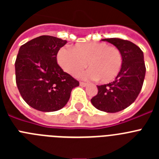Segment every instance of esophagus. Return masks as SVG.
Wrapping results in <instances>:
<instances>
[{
  "mask_svg": "<svg viewBox=\"0 0 159 159\" xmlns=\"http://www.w3.org/2000/svg\"><path fill=\"white\" fill-rule=\"evenodd\" d=\"M80 85L81 87H86L87 85H88V84H86V83L84 82H80Z\"/></svg>",
  "mask_w": 159,
  "mask_h": 159,
  "instance_id": "1",
  "label": "esophagus"
}]
</instances>
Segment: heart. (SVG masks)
I'll return each mask as SVG.
<instances>
[{"instance_id":"heart-1","label":"heart","mask_w":159,"mask_h":159,"mask_svg":"<svg viewBox=\"0 0 159 159\" xmlns=\"http://www.w3.org/2000/svg\"><path fill=\"white\" fill-rule=\"evenodd\" d=\"M57 59L66 72L74 75L84 70L88 63L90 69L83 74V78L99 80L104 84L116 78L123 64L119 49L102 42L77 43L72 49L61 48Z\"/></svg>"}]
</instances>
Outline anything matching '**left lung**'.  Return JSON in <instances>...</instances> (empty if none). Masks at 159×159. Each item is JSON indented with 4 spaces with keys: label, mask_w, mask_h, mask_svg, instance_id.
Masks as SVG:
<instances>
[{
    "label": "left lung",
    "mask_w": 159,
    "mask_h": 159,
    "mask_svg": "<svg viewBox=\"0 0 159 159\" xmlns=\"http://www.w3.org/2000/svg\"><path fill=\"white\" fill-rule=\"evenodd\" d=\"M102 40L112 43L119 49L123 64L115 81L97 86L98 94L91 102L98 110L116 113L133 103L139 94L146 74L144 57L139 47L129 40L119 38Z\"/></svg>",
    "instance_id": "obj_1"
}]
</instances>
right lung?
I'll list each match as a JSON object with an SVG mask.
<instances>
[{
	"instance_id": "add662e5",
	"label": "right lung",
	"mask_w": 159,
	"mask_h": 159,
	"mask_svg": "<svg viewBox=\"0 0 159 159\" xmlns=\"http://www.w3.org/2000/svg\"><path fill=\"white\" fill-rule=\"evenodd\" d=\"M67 40L40 36L20 46L15 62L16 83L28 104L43 112L56 111L68 102L79 81L57 64V52Z\"/></svg>"
}]
</instances>
